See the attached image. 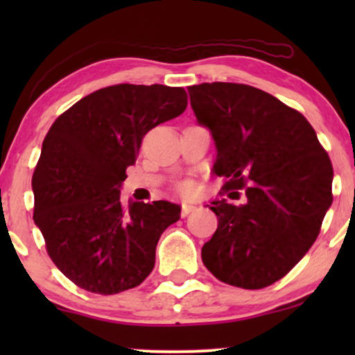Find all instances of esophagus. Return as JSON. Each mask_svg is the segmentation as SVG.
I'll use <instances>...</instances> for the list:
<instances>
[{
	"mask_svg": "<svg viewBox=\"0 0 355 355\" xmlns=\"http://www.w3.org/2000/svg\"><path fill=\"white\" fill-rule=\"evenodd\" d=\"M196 208H197V207L192 205V203H186V202L181 203V216H187L189 213L196 210Z\"/></svg>",
	"mask_w": 355,
	"mask_h": 355,
	"instance_id": "34e87169",
	"label": "esophagus"
}]
</instances>
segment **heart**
<instances>
[{
  "instance_id": "obj_1",
  "label": "heart",
  "mask_w": 355,
  "mask_h": 355,
  "mask_svg": "<svg viewBox=\"0 0 355 355\" xmlns=\"http://www.w3.org/2000/svg\"><path fill=\"white\" fill-rule=\"evenodd\" d=\"M178 189L182 196H191V193L196 192V182L191 181V179H186V181L179 182Z\"/></svg>"
}]
</instances>
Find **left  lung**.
<instances>
[{
	"instance_id": "1",
	"label": "left lung",
	"mask_w": 355,
	"mask_h": 355,
	"mask_svg": "<svg viewBox=\"0 0 355 355\" xmlns=\"http://www.w3.org/2000/svg\"><path fill=\"white\" fill-rule=\"evenodd\" d=\"M197 121L216 144L213 173L225 176L211 202L215 234L202 247L203 265L223 283L261 289L299 263L320 234L333 202V166L302 113L245 84L189 87Z\"/></svg>"
}]
</instances>
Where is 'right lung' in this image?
Wrapping results in <instances>:
<instances>
[{
	"mask_svg": "<svg viewBox=\"0 0 355 355\" xmlns=\"http://www.w3.org/2000/svg\"><path fill=\"white\" fill-rule=\"evenodd\" d=\"M186 108L182 87L118 84L80 98L48 130L32 176L33 221L53 263L76 286L110 295L152 273L159 236L181 207L123 205L119 187L145 134Z\"/></svg>",
	"mask_w": 355,
	"mask_h": 355,
	"instance_id": "right-lung-1",
	"label": "right lung"
}]
</instances>
